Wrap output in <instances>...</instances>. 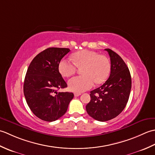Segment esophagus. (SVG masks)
Wrapping results in <instances>:
<instances>
[{"mask_svg":"<svg viewBox=\"0 0 155 155\" xmlns=\"http://www.w3.org/2000/svg\"><path fill=\"white\" fill-rule=\"evenodd\" d=\"M81 94V93H77V92L74 93V96L75 97H78V96H80Z\"/></svg>","mask_w":155,"mask_h":155,"instance_id":"34e87169","label":"esophagus"}]
</instances>
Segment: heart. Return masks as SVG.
Segmentation results:
<instances>
[{
  "label": "heart",
  "instance_id": "b5f03b06",
  "mask_svg": "<svg viewBox=\"0 0 155 155\" xmlns=\"http://www.w3.org/2000/svg\"><path fill=\"white\" fill-rule=\"evenodd\" d=\"M73 62L62 59L58 64V69L62 77L68 78L77 72V67H83V75L71 78L68 81L69 88L74 92H83L96 84L103 83L109 77L110 62L108 58L100 55L97 52L83 50L75 52L72 56Z\"/></svg>",
  "mask_w": 155,
  "mask_h": 155
}]
</instances>
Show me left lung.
<instances>
[{"label": "left lung", "instance_id": "8db88e82", "mask_svg": "<svg viewBox=\"0 0 155 155\" xmlns=\"http://www.w3.org/2000/svg\"><path fill=\"white\" fill-rule=\"evenodd\" d=\"M104 50L110 58L109 78L101 87L91 91V101L86 106L87 113L101 122L113 119L124 110L132 83L130 71L122 58L109 48Z\"/></svg>", "mask_w": 155, "mask_h": 155}]
</instances>
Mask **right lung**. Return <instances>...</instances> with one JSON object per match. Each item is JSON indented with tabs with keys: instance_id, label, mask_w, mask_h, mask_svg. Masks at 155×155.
I'll return each mask as SVG.
<instances>
[{
	"instance_id": "right-lung-1",
	"label": "right lung",
	"mask_w": 155,
	"mask_h": 155,
	"mask_svg": "<svg viewBox=\"0 0 155 155\" xmlns=\"http://www.w3.org/2000/svg\"><path fill=\"white\" fill-rule=\"evenodd\" d=\"M69 51L67 48L45 49L36 56L27 69L24 94L31 111L41 120L52 122L63 116L74 97L72 93H57L67 87L58 64Z\"/></svg>"
}]
</instances>
